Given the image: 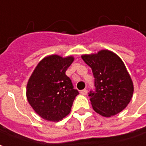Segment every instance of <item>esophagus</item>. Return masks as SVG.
<instances>
[{
	"label": "esophagus",
	"instance_id": "1",
	"mask_svg": "<svg viewBox=\"0 0 146 146\" xmlns=\"http://www.w3.org/2000/svg\"><path fill=\"white\" fill-rule=\"evenodd\" d=\"M80 93H81V94H82V95H86V94H87V90L85 89V90H81V92H80Z\"/></svg>",
	"mask_w": 146,
	"mask_h": 146
}]
</instances>
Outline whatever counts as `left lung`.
Returning <instances> with one entry per match:
<instances>
[{
	"label": "left lung",
	"mask_w": 146,
	"mask_h": 146,
	"mask_svg": "<svg viewBox=\"0 0 146 146\" xmlns=\"http://www.w3.org/2000/svg\"><path fill=\"white\" fill-rule=\"evenodd\" d=\"M81 58L92 69L95 78L96 90L89 94L94 111L110 117L125 110L133 97V84L122 60L107 49Z\"/></svg>",
	"instance_id": "obj_1"
}]
</instances>
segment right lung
<instances>
[{"instance_id": "add662e5", "label": "right lung", "mask_w": 146, "mask_h": 146, "mask_svg": "<svg viewBox=\"0 0 146 146\" xmlns=\"http://www.w3.org/2000/svg\"><path fill=\"white\" fill-rule=\"evenodd\" d=\"M74 60L73 56L49 55L36 66L28 81L26 97L40 117L59 121L69 114L79 94L65 72Z\"/></svg>"}]
</instances>
